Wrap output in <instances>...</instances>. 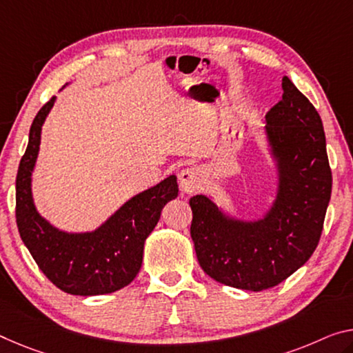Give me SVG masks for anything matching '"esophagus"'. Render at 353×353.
Returning a JSON list of instances; mask_svg holds the SVG:
<instances>
[{
	"instance_id": "esophagus-1",
	"label": "esophagus",
	"mask_w": 353,
	"mask_h": 353,
	"mask_svg": "<svg viewBox=\"0 0 353 353\" xmlns=\"http://www.w3.org/2000/svg\"><path fill=\"white\" fill-rule=\"evenodd\" d=\"M202 175H203V172L197 165L188 167V169L181 170L180 172L181 191H184L186 194H192L197 191L200 186V181H202Z\"/></svg>"
}]
</instances>
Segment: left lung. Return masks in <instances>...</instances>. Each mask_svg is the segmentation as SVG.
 <instances>
[{
    "label": "left lung",
    "instance_id": "1",
    "mask_svg": "<svg viewBox=\"0 0 353 353\" xmlns=\"http://www.w3.org/2000/svg\"><path fill=\"white\" fill-rule=\"evenodd\" d=\"M283 99L270 108L267 134L281 165L273 210L254 224L230 222L205 195L189 200L200 267L221 284L265 290L283 283L316 251L332 195L327 142L311 101L283 77Z\"/></svg>",
    "mask_w": 353,
    "mask_h": 353
}]
</instances>
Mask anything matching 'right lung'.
Wrapping results in <instances>:
<instances>
[{"label": "right lung", "instance_id": "1", "mask_svg": "<svg viewBox=\"0 0 353 353\" xmlns=\"http://www.w3.org/2000/svg\"><path fill=\"white\" fill-rule=\"evenodd\" d=\"M55 102L50 97L32 120L30 140L15 180V221L37 267L50 283L70 295H104L131 284L143 259L146 236L167 202L178 195L176 176L135 195L93 233L68 235L37 214L31 199V172L41 143V128Z\"/></svg>", "mask_w": 353, "mask_h": 353}]
</instances>
